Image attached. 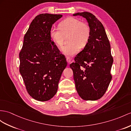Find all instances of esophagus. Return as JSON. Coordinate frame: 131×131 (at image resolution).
Listing matches in <instances>:
<instances>
[{
  "instance_id": "34e87169",
  "label": "esophagus",
  "mask_w": 131,
  "mask_h": 131,
  "mask_svg": "<svg viewBox=\"0 0 131 131\" xmlns=\"http://www.w3.org/2000/svg\"><path fill=\"white\" fill-rule=\"evenodd\" d=\"M66 60H67V62L68 63H71L72 62V58L70 57H67Z\"/></svg>"
}]
</instances>
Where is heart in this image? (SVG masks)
Segmentation results:
<instances>
[{
  "mask_svg": "<svg viewBox=\"0 0 131 131\" xmlns=\"http://www.w3.org/2000/svg\"><path fill=\"white\" fill-rule=\"evenodd\" d=\"M58 29L52 28L49 36L57 46L61 48L67 37L68 43L63 48V52L66 55L73 56L77 53L81 48L87 46L91 37V29L89 25L78 19L68 17L58 25Z\"/></svg>",
  "mask_w": 131,
  "mask_h": 131,
  "instance_id": "heart-1",
  "label": "heart"
}]
</instances>
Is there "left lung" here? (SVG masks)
Masks as SVG:
<instances>
[{
	"label": "left lung",
	"instance_id": "1",
	"mask_svg": "<svg viewBox=\"0 0 131 131\" xmlns=\"http://www.w3.org/2000/svg\"><path fill=\"white\" fill-rule=\"evenodd\" d=\"M73 15L85 18L91 31L87 46L70 64L75 88L83 100H97L106 93L112 78L111 69L113 59L110 41L103 25L93 14L83 12Z\"/></svg>",
	"mask_w": 131,
	"mask_h": 131
}]
</instances>
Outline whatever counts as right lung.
Instances as JSON below:
<instances>
[{
  "label": "right lung",
  "instance_id": "right-lung-1",
  "mask_svg": "<svg viewBox=\"0 0 131 131\" xmlns=\"http://www.w3.org/2000/svg\"><path fill=\"white\" fill-rule=\"evenodd\" d=\"M60 14H40L36 17L24 37L19 53V72L30 96L39 101L54 97L67 63L49 31Z\"/></svg>",
  "mask_w": 131,
  "mask_h": 131
}]
</instances>
